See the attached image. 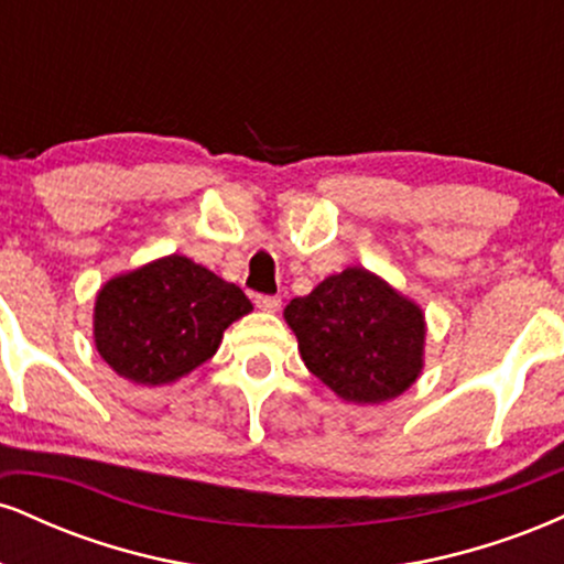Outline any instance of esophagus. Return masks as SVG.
<instances>
[{
    "mask_svg": "<svg viewBox=\"0 0 564 564\" xmlns=\"http://www.w3.org/2000/svg\"><path fill=\"white\" fill-rule=\"evenodd\" d=\"M257 307L264 310V313H278L281 310V296H273V294H257L254 296Z\"/></svg>",
    "mask_w": 564,
    "mask_h": 564,
    "instance_id": "obj_1",
    "label": "esophagus"
}]
</instances>
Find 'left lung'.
Returning <instances> with one entry per match:
<instances>
[{
  "instance_id": "left-lung-1",
  "label": "left lung",
  "mask_w": 564,
  "mask_h": 564,
  "mask_svg": "<svg viewBox=\"0 0 564 564\" xmlns=\"http://www.w3.org/2000/svg\"><path fill=\"white\" fill-rule=\"evenodd\" d=\"M304 366L349 403H384L422 371L424 315L364 268L286 304Z\"/></svg>"
}]
</instances>
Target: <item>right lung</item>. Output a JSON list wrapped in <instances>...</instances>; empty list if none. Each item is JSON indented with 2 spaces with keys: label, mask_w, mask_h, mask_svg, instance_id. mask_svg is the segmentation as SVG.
Listing matches in <instances>:
<instances>
[{
  "label": "right lung",
  "mask_w": 564,
  "mask_h": 564,
  "mask_svg": "<svg viewBox=\"0 0 564 564\" xmlns=\"http://www.w3.org/2000/svg\"><path fill=\"white\" fill-rule=\"evenodd\" d=\"M251 310L236 283L172 254L108 281L95 302V345L119 377L170 384L217 352Z\"/></svg>",
  "instance_id": "add662e5"
}]
</instances>
